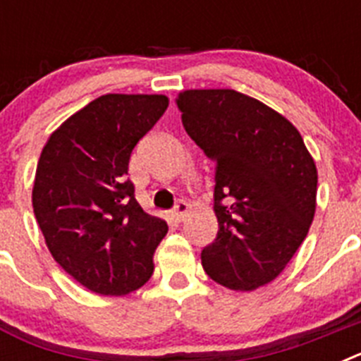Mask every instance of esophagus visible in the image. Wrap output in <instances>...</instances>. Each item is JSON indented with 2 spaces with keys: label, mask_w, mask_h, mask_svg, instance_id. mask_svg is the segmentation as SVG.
Instances as JSON below:
<instances>
[{
  "label": "esophagus",
  "mask_w": 361,
  "mask_h": 361,
  "mask_svg": "<svg viewBox=\"0 0 361 361\" xmlns=\"http://www.w3.org/2000/svg\"><path fill=\"white\" fill-rule=\"evenodd\" d=\"M188 212H190V206H188V204L184 202V200H180V202H178L177 206H175L173 212H171V219H173L175 222H183L184 216L188 215Z\"/></svg>",
  "instance_id": "esophagus-1"
}]
</instances>
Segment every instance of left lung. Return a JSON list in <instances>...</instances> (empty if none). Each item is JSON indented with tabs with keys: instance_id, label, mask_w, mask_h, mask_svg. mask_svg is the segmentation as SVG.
Listing matches in <instances>:
<instances>
[{
	"instance_id": "left-lung-1",
	"label": "left lung",
	"mask_w": 361,
	"mask_h": 361,
	"mask_svg": "<svg viewBox=\"0 0 361 361\" xmlns=\"http://www.w3.org/2000/svg\"><path fill=\"white\" fill-rule=\"evenodd\" d=\"M188 135L212 159L219 233L202 250L209 279L253 291L286 269L317 212L318 171L298 130L258 99L229 88L175 99Z\"/></svg>"
}]
</instances>
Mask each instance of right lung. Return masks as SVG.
Instances as JSON below:
<instances>
[{
	"mask_svg": "<svg viewBox=\"0 0 361 361\" xmlns=\"http://www.w3.org/2000/svg\"><path fill=\"white\" fill-rule=\"evenodd\" d=\"M168 103L159 94L101 95L43 146L34 215L54 260L88 291L123 296L152 276L168 226L139 206L126 175L132 149Z\"/></svg>",
	"mask_w": 361,
	"mask_h": 361,
	"instance_id": "1",
	"label": "right lung"
}]
</instances>
